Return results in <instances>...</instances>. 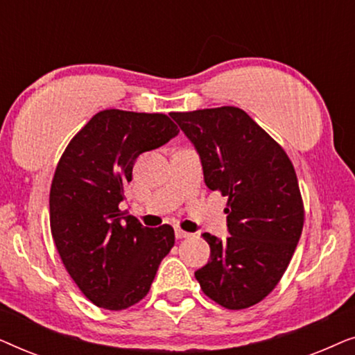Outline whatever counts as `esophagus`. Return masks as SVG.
<instances>
[{"label": "esophagus", "mask_w": 355, "mask_h": 355, "mask_svg": "<svg viewBox=\"0 0 355 355\" xmlns=\"http://www.w3.org/2000/svg\"><path fill=\"white\" fill-rule=\"evenodd\" d=\"M187 237H191V232L176 230V239H187Z\"/></svg>", "instance_id": "34e87169"}]
</instances>
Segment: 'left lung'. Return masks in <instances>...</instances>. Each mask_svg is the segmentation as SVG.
<instances>
[{
    "label": "left lung",
    "mask_w": 355,
    "mask_h": 355,
    "mask_svg": "<svg viewBox=\"0 0 355 355\" xmlns=\"http://www.w3.org/2000/svg\"><path fill=\"white\" fill-rule=\"evenodd\" d=\"M200 155L210 191L227 197L226 241L203 232L210 260L196 271L221 307L263 300L284 275L304 227L297 176L283 147L244 110L221 106L171 113Z\"/></svg>",
    "instance_id": "obj_1"
}]
</instances>
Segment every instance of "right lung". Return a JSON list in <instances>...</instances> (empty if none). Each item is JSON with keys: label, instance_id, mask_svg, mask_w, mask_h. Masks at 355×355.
<instances>
[{"label": "right lung", "instance_id": "right-lung-1", "mask_svg": "<svg viewBox=\"0 0 355 355\" xmlns=\"http://www.w3.org/2000/svg\"><path fill=\"white\" fill-rule=\"evenodd\" d=\"M162 113L105 110L67 145L50 191V226L58 254L96 307L123 310L148 294L174 245L169 225L145 227L119 210L135 159L176 137Z\"/></svg>", "mask_w": 355, "mask_h": 355}]
</instances>
